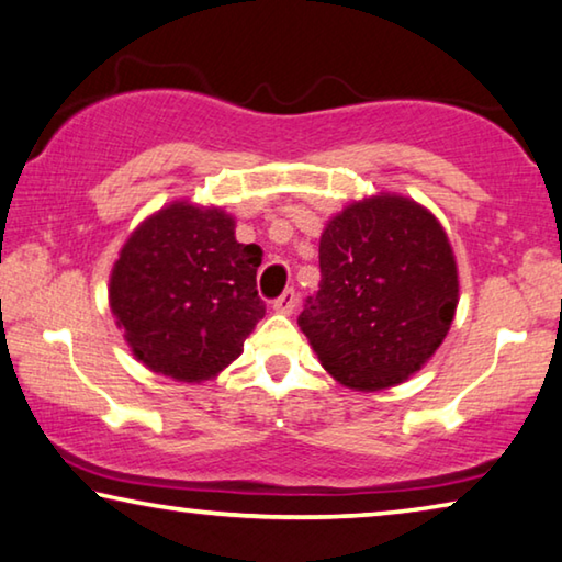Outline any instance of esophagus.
Instances as JSON below:
<instances>
[{"mask_svg": "<svg viewBox=\"0 0 562 562\" xmlns=\"http://www.w3.org/2000/svg\"><path fill=\"white\" fill-rule=\"evenodd\" d=\"M295 305H297L295 290H284L282 295L272 302L274 313H282V315H292V310H295Z\"/></svg>", "mask_w": 562, "mask_h": 562, "instance_id": "obj_1", "label": "esophagus"}]
</instances>
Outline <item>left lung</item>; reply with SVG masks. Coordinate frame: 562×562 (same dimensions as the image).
<instances>
[{"instance_id": "1", "label": "left lung", "mask_w": 562, "mask_h": 562, "mask_svg": "<svg viewBox=\"0 0 562 562\" xmlns=\"http://www.w3.org/2000/svg\"><path fill=\"white\" fill-rule=\"evenodd\" d=\"M319 290L297 325L345 387L385 390L432 358L458 307L448 235L400 194L352 202L319 237Z\"/></svg>"}]
</instances>
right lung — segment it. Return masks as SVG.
<instances>
[{
	"instance_id": "1",
	"label": "right lung",
	"mask_w": 562,
	"mask_h": 562,
	"mask_svg": "<svg viewBox=\"0 0 562 562\" xmlns=\"http://www.w3.org/2000/svg\"><path fill=\"white\" fill-rule=\"evenodd\" d=\"M262 249L239 245L217 207L172 202L130 235L112 267L110 307L135 358L180 382L215 378L265 317Z\"/></svg>"
}]
</instances>
